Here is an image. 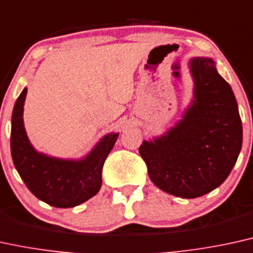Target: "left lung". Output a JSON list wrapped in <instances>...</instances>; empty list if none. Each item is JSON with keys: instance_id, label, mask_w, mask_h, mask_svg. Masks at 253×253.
I'll return each instance as SVG.
<instances>
[{"instance_id": "left-lung-1", "label": "left lung", "mask_w": 253, "mask_h": 253, "mask_svg": "<svg viewBox=\"0 0 253 253\" xmlns=\"http://www.w3.org/2000/svg\"><path fill=\"white\" fill-rule=\"evenodd\" d=\"M193 97L174 126L152 140L139 153L150 179L164 192L202 197L220 186L232 171L243 144V126L232 88L211 57L188 61Z\"/></svg>"}]
</instances>
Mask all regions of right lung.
I'll return each mask as SVG.
<instances>
[{"instance_id": "1", "label": "right lung", "mask_w": 253, "mask_h": 253, "mask_svg": "<svg viewBox=\"0 0 253 253\" xmlns=\"http://www.w3.org/2000/svg\"><path fill=\"white\" fill-rule=\"evenodd\" d=\"M24 88L11 117L10 150L16 171L36 198L54 208H74L95 196L101 188L102 166L118 140L119 132L103 135L80 159H62L36 151L23 123Z\"/></svg>"}]
</instances>
